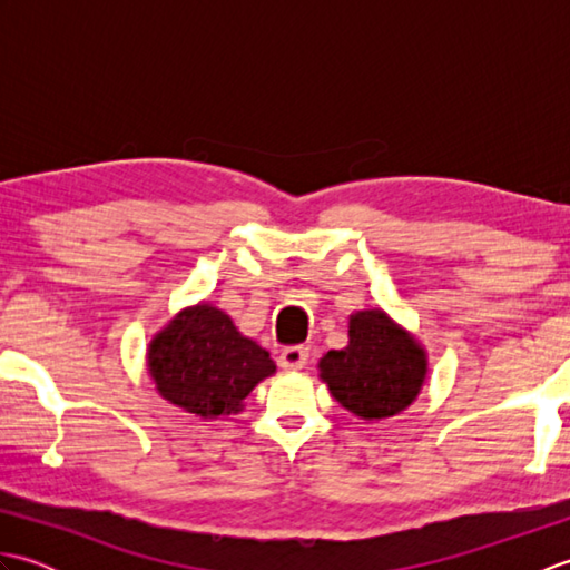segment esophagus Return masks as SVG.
Returning <instances> with one entry per match:
<instances>
[{
  "label": "esophagus",
  "mask_w": 570,
  "mask_h": 570,
  "mask_svg": "<svg viewBox=\"0 0 570 570\" xmlns=\"http://www.w3.org/2000/svg\"><path fill=\"white\" fill-rule=\"evenodd\" d=\"M278 365L284 370H304L308 365V347L304 345H288L282 350V355H278Z\"/></svg>",
  "instance_id": "1"
}]
</instances>
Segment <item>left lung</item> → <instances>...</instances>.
<instances>
[{"mask_svg": "<svg viewBox=\"0 0 570 570\" xmlns=\"http://www.w3.org/2000/svg\"><path fill=\"white\" fill-rule=\"evenodd\" d=\"M426 357L411 337L382 311H362L350 318V345L321 360V377L331 394L355 416L377 421L414 402Z\"/></svg>", "mask_w": 570, "mask_h": 570, "instance_id": "left-lung-1", "label": "left lung"}]
</instances>
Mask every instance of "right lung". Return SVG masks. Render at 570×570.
Returning a JSON list of instances; mask_svg holds the SVG:
<instances>
[{
    "instance_id": "right-lung-1",
    "label": "right lung",
    "mask_w": 570,
    "mask_h": 570,
    "mask_svg": "<svg viewBox=\"0 0 570 570\" xmlns=\"http://www.w3.org/2000/svg\"><path fill=\"white\" fill-rule=\"evenodd\" d=\"M274 370L269 353L242 337L229 316L208 304L180 313L149 347L156 390L203 419L233 414Z\"/></svg>"
}]
</instances>
